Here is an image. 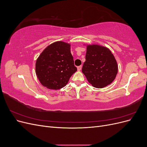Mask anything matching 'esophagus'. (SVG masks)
<instances>
[{
    "label": "esophagus",
    "instance_id": "1",
    "mask_svg": "<svg viewBox=\"0 0 147 147\" xmlns=\"http://www.w3.org/2000/svg\"><path fill=\"white\" fill-rule=\"evenodd\" d=\"M82 65L78 66V67H77V70H78V71H80V70H82Z\"/></svg>",
    "mask_w": 147,
    "mask_h": 147
}]
</instances>
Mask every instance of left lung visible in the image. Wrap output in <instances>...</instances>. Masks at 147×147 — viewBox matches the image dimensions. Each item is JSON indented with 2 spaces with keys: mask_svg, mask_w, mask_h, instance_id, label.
Instances as JSON below:
<instances>
[{
  "mask_svg": "<svg viewBox=\"0 0 147 147\" xmlns=\"http://www.w3.org/2000/svg\"><path fill=\"white\" fill-rule=\"evenodd\" d=\"M82 72L93 86L102 88L115 80L118 73V64L108 48L99 45H88Z\"/></svg>",
  "mask_w": 147,
  "mask_h": 147,
  "instance_id": "left-lung-1",
  "label": "left lung"
}]
</instances>
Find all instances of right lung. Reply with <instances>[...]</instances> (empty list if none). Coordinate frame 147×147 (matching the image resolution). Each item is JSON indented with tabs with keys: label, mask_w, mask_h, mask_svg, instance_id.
Returning <instances> with one entry per match:
<instances>
[{
	"label": "right lung",
	"mask_w": 147,
	"mask_h": 147,
	"mask_svg": "<svg viewBox=\"0 0 147 147\" xmlns=\"http://www.w3.org/2000/svg\"><path fill=\"white\" fill-rule=\"evenodd\" d=\"M77 69L70 52V44L59 41L48 45L35 63V73L43 86L50 90L64 87Z\"/></svg>",
	"instance_id": "1"
}]
</instances>
